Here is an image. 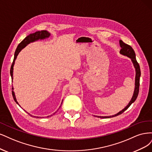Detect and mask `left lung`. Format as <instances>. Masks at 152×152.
<instances>
[{"label": "left lung", "instance_id": "8db88e82", "mask_svg": "<svg viewBox=\"0 0 152 152\" xmlns=\"http://www.w3.org/2000/svg\"><path fill=\"white\" fill-rule=\"evenodd\" d=\"M119 44H120V47L121 48L119 53L122 56H126V57L130 58L132 62H133V66L135 68L136 76H135V86H134V93H133V96H132L131 100L129 102V104L124 107V109H123L122 110L119 112L118 113H117L116 114H114L113 115L97 116L98 117H100V118H110V117H115V116H117V115L122 114L125 110L128 109L129 107V106L136 100V99H137V96H138V95L141 71H140V67L139 64L136 61L135 52H134V50L133 49V48H132L130 45H128V44H126L125 43H124L122 40H119Z\"/></svg>", "mask_w": 152, "mask_h": 152}]
</instances>
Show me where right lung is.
<instances>
[{
    "mask_svg": "<svg viewBox=\"0 0 152 152\" xmlns=\"http://www.w3.org/2000/svg\"><path fill=\"white\" fill-rule=\"evenodd\" d=\"M50 36V33L47 31V30H42V31H36L35 33H31L30 34V35H28L24 39V40L19 44L16 50L15 51V53H14V60H13V62H12V64L11 65V71H10V74H11V78H12V80H13V69H14V63H15V61L16 59L17 58V56L19 54V53L21 52V50L23 49V48H24V47H25L26 45H28V44H30V43H32V42H36V41H38V40H44V39L45 38H47ZM12 96H13V99L14 100V101H15L16 102V104L19 105V104H18V102H17V100H16V96H15V94H14V88L12 87ZM63 101V100H62ZM61 103V104H62ZM61 106L59 107H61ZM19 107H21L20 105H19ZM59 109V108H58ZM26 111V110H24ZM28 113V112H27ZM55 113H56V112H55ZM55 113H53V114H55ZM28 114H30L29 113H28ZM31 116H33L32 115H30ZM52 115H50V116H52ZM33 117H36V116H33ZM48 117L49 116H47Z\"/></svg>",
    "mask_w": 152,
    "mask_h": 152,
    "instance_id": "obj_1",
    "label": "right lung"
}]
</instances>
